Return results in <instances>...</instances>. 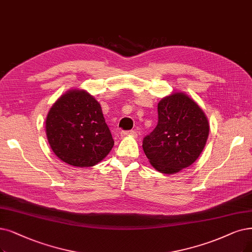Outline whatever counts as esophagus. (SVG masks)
I'll return each mask as SVG.
<instances>
[{
  "label": "esophagus",
  "mask_w": 252,
  "mask_h": 252,
  "mask_svg": "<svg viewBox=\"0 0 252 252\" xmlns=\"http://www.w3.org/2000/svg\"><path fill=\"white\" fill-rule=\"evenodd\" d=\"M136 132L134 130H124V131L121 132V136H127V135H135Z\"/></svg>",
  "instance_id": "1"
}]
</instances>
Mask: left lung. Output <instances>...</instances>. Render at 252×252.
Segmentation results:
<instances>
[{
  "instance_id": "8db88e82",
  "label": "left lung",
  "mask_w": 252,
  "mask_h": 252,
  "mask_svg": "<svg viewBox=\"0 0 252 252\" xmlns=\"http://www.w3.org/2000/svg\"><path fill=\"white\" fill-rule=\"evenodd\" d=\"M158 123L143 139L146 156L160 173L176 174L192 164L209 135L208 120L199 106L182 93L158 103Z\"/></svg>"
}]
</instances>
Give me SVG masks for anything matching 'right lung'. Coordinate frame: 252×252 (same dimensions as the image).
Instances as JSON below:
<instances>
[{
	"mask_svg": "<svg viewBox=\"0 0 252 252\" xmlns=\"http://www.w3.org/2000/svg\"><path fill=\"white\" fill-rule=\"evenodd\" d=\"M46 135L54 153L79 167L97 164L112 150L114 138L98 101L85 91H69L50 108Z\"/></svg>",
	"mask_w": 252,
	"mask_h": 252,
	"instance_id": "1",
	"label": "right lung"
}]
</instances>
